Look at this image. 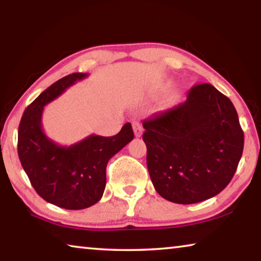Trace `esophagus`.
<instances>
[{"mask_svg": "<svg viewBox=\"0 0 261 261\" xmlns=\"http://www.w3.org/2000/svg\"><path fill=\"white\" fill-rule=\"evenodd\" d=\"M132 127H134V132L136 137H140L143 135V127L138 122H134L132 123Z\"/></svg>", "mask_w": 261, "mask_h": 261, "instance_id": "esophagus-1", "label": "esophagus"}]
</instances>
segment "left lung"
<instances>
[{
  "label": "left lung",
  "mask_w": 261,
  "mask_h": 261,
  "mask_svg": "<svg viewBox=\"0 0 261 261\" xmlns=\"http://www.w3.org/2000/svg\"><path fill=\"white\" fill-rule=\"evenodd\" d=\"M152 184L165 200L193 204L224 189L242 158L244 134L234 107L209 84L143 122Z\"/></svg>",
  "instance_id": "obj_1"
}]
</instances>
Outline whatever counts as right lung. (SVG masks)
Returning a JSON list of instances; mask_svg holds the SVG:
<instances>
[{"instance_id": "1", "label": "right lung", "mask_w": 261, "mask_h": 261, "mask_svg": "<svg viewBox=\"0 0 261 261\" xmlns=\"http://www.w3.org/2000/svg\"><path fill=\"white\" fill-rule=\"evenodd\" d=\"M87 76L73 73L49 86L24 111L18 127V156L32 187L48 203L69 210L101 200L107 164L134 139L130 123L113 137L90 135L69 146L47 137L41 125L44 107Z\"/></svg>"}]
</instances>
